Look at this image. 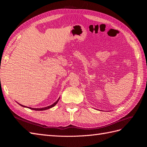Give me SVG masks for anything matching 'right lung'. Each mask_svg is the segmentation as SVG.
<instances>
[{
    "label": "right lung",
    "mask_w": 147,
    "mask_h": 147,
    "mask_svg": "<svg viewBox=\"0 0 147 147\" xmlns=\"http://www.w3.org/2000/svg\"><path fill=\"white\" fill-rule=\"evenodd\" d=\"M59 99L57 100L56 102H55L54 104H53V105H50V106H48V107H45V108H42V109H34V108H30V107H28V108H29V109H32V110H47V109H50V108H52L53 107H54L57 103V102H58V100H59ZM20 105H21V106H23V107H26V106H24V105H21V104H20Z\"/></svg>",
    "instance_id": "obj_1"
}]
</instances>
